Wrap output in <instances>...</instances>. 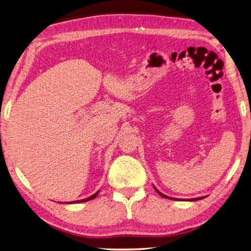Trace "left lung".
<instances>
[{
  "label": "left lung",
  "mask_w": 251,
  "mask_h": 251,
  "mask_svg": "<svg viewBox=\"0 0 251 251\" xmlns=\"http://www.w3.org/2000/svg\"><path fill=\"white\" fill-rule=\"evenodd\" d=\"M155 188V187H154ZM155 190H156V192H157L158 193V195H160V196H162L163 198H166V199H172V200H175L174 199V198H170V197H168V196H165V195H163V193L162 192H159L158 190H157V189H156L155 188ZM203 198H204V197H200V198H196V199H191V200H189V201H197V200H201V199H203ZM178 200V199H177Z\"/></svg>",
  "instance_id": "obj_1"
}]
</instances>
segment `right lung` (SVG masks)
Returning <instances> with one entry per match:
<instances>
[{
    "label": "right lung",
    "mask_w": 251,
    "mask_h": 251,
    "mask_svg": "<svg viewBox=\"0 0 251 251\" xmlns=\"http://www.w3.org/2000/svg\"><path fill=\"white\" fill-rule=\"evenodd\" d=\"M99 193V190L96 192V193H94L93 196H91L89 198H86V199H83V200H77V201H72V202H67V203H81V202H86V201H89V200H93V199H95V198L97 197V195Z\"/></svg>",
    "instance_id": "1"
}]
</instances>
